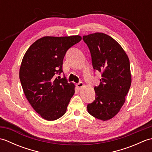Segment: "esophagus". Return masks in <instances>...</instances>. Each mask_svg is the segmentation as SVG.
<instances>
[{"label": "esophagus", "mask_w": 152, "mask_h": 152, "mask_svg": "<svg viewBox=\"0 0 152 152\" xmlns=\"http://www.w3.org/2000/svg\"><path fill=\"white\" fill-rule=\"evenodd\" d=\"M76 86H77V88H78L80 89H81L82 87L83 86V83L82 82H80L78 83H76Z\"/></svg>", "instance_id": "obj_1"}]
</instances>
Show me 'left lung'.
Returning a JSON list of instances; mask_svg holds the SVG:
<instances>
[{
    "mask_svg": "<svg viewBox=\"0 0 152 152\" xmlns=\"http://www.w3.org/2000/svg\"><path fill=\"white\" fill-rule=\"evenodd\" d=\"M91 53L93 69L101 73L95 86V99L87 106L95 118L106 121L120 110L131 84L129 59L124 49L108 35L96 33L83 37Z\"/></svg>",
    "mask_w": 152,
    "mask_h": 152,
    "instance_id": "obj_1",
    "label": "left lung"
}]
</instances>
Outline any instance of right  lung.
<instances>
[{
	"mask_svg": "<svg viewBox=\"0 0 152 152\" xmlns=\"http://www.w3.org/2000/svg\"><path fill=\"white\" fill-rule=\"evenodd\" d=\"M82 40L80 36L44 37L28 48L23 58L19 79L32 107L48 121L65 114L74 94V85L66 78H57L63 71L68 50Z\"/></svg>",
	"mask_w": 152,
	"mask_h": 152,
	"instance_id": "1",
	"label": "right lung"
}]
</instances>
